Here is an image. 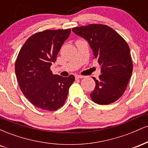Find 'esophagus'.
I'll return each mask as SVG.
<instances>
[{
	"label": "esophagus",
	"instance_id": "34e87169",
	"mask_svg": "<svg viewBox=\"0 0 148 148\" xmlns=\"http://www.w3.org/2000/svg\"><path fill=\"white\" fill-rule=\"evenodd\" d=\"M75 77L76 79H83V78H84V76L78 75V74H76V75H75Z\"/></svg>",
	"mask_w": 148,
	"mask_h": 148
}]
</instances>
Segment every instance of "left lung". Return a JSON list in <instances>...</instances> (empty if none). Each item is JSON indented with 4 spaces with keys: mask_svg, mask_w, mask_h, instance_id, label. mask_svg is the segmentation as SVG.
I'll return each instance as SVG.
<instances>
[{
    "mask_svg": "<svg viewBox=\"0 0 148 148\" xmlns=\"http://www.w3.org/2000/svg\"><path fill=\"white\" fill-rule=\"evenodd\" d=\"M72 31L85 39L101 66L92 100L100 105L114 102L123 95L133 71L130 49L125 40L111 27L90 24L76 27Z\"/></svg>",
    "mask_w": 148,
    "mask_h": 148,
    "instance_id": "8db88e82",
    "label": "left lung"
}]
</instances>
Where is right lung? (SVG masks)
<instances>
[{
  "mask_svg": "<svg viewBox=\"0 0 148 148\" xmlns=\"http://www.w3.org/2000/svg\"><path fill=\"white\" fill-rule=\"evenodd\" d=\"M71 33L70 29L46 30L30 37L20 50L15 74L23 94L34 106L56 111L64 104L74 75L62 77L50 67Z\"/></svg>",
  "mask_w": 148,
  "mask_h": 148,
  "instance_id": "right-lung-1",
  "label": "right lung"
}]
</instances>
